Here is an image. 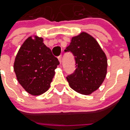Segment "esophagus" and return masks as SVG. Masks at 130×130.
<instances>
[{"instance_id": "1", "label": "esophagus", "mask_w": 130, "mask_h": 130, "mask_svg": "<svg viewBox=\"0 0 130 130\" xmlns=\"http://www.w3.org/2000/svg\"><path fill=\"white\" fill-rule=\"evenodd\" d=\"M61 58H62L61 56H58V61H59V62L60 63L61 62Z\"/></svg>"}]
</instances>
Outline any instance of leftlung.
<instances>
[{"label":"left lung","instance_id":"obj_1","mask_svg":"<svg viewBox=\"0 0 130 130\" xmlns=\"http://www.w3.org/2000/svg\"><path fill=\"white\" fill-rule=\"evenodd\" d=\"M64 52L74 56L76 69L67 77L69 86L83 95H90L101 85L107 72V58L99 44L91 35L80 33L72 38Z\"/></svg>","mask_w":130,"mask_h":130}]
</instances>
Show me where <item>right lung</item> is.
<instances>
[{
    "label": "right lung",
    "mask_w": 130,
    "mask_h": 130,
    "mask_svg": "<svg viewBox=\"0 0 130 130\" xmlns=\"http://www.w3.org/2000/svg\"><path fill=\"white\" fill-rule=\"evenodd\" d=\"M58 64L43 38L35 36L34 39L28 38L19 48L13 69L24 89L32 95H39L49 89Z\"/></svg>",
    "instance_id": "add662e5"
}]
</instances>
